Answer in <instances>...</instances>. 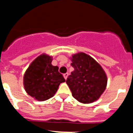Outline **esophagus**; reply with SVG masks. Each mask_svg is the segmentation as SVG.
<instances>
[{"label": "esophagus", "instance_id": "esophagus-1", "mask_svg": "<svg viewBox=\"0 0 133 133\" xmlns=\"http://www.w3.org/2000/svg\"><path fill=\"white\" fill-rule=\"evenodd\" d=\"M63 76H64V78H65V80H66L68 76H69V73H68V72H66V73H64V75H63Z\"/></svg>", "mask_w": 133, "mask_h": 133}]
</instances>
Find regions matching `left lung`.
Instances as JSON below:
<instances>
[{
	"instance_id": "obj_1",
	"label": "left lung",
	"mask_w": 133,
	"mask_h": 133,
	"mask_svg": "<svg viewBox=\"0 0 133 133\" xmlns=\"http://www.w3.org/2000/svg\"><path fill=\"white\" fill-rule=\"evenodd\" d=\"M71 61L75 70L66 83L72 97L84 104L97 101L107 84V77L103 68L91 56L83 52L72 55Z\"/></svg>"
}]
</instances>
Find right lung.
Instances as JSON below:
<instances>
[{"mask_svg":"<svg viewBox=\"0 0 133 133\" xmlns=\"http://www.w3.org/2000/svg\"><path fill=\"white\" fill-rule=\"evenodd\" d=\"M52 60L46 55L38 56L24 75L25 90L37 101H43L53 97L60 84L65 81L58 66L52 65Z\"/></svg>","mask_w":133,"mask_h":133,"instance_id":"1","label":"right lung"}]
</instances>
